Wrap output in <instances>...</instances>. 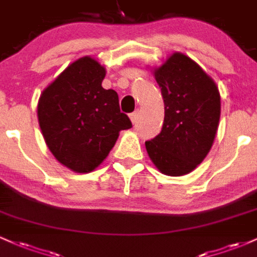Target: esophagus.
I'll use <instances>...</instances> for the list:
<instances>
[{"label":"esophagus","mask_w":257,"mask_h":257,"mask_svg":"<svg viewBox=\"0 0 257 257\" xmlns=\"http://www.w3.org/2000/svg\"><path fill=\"white\" fill-rule=\"evenodd\" d=\"M138 113H139V112L135 111V112H133V113L129 114V117H131V120H132L133 124H135V123H137V120H138Z\"/></svg>","instance_id":"obj_1"}]
</instances>
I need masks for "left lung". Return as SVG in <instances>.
<instances>
[{
  "mask_svg": "<svg viewBox=\"0 0 257 257\" xmlns=\"http://www.w3.org/2000/svg\"><path fill=\"white\" fill-rule=\"evenodd\" d=\"M164 101L162 132L146 141L150 158L161 173L181 176L206 157L219 126L220 93L196 61L174 53L153 71Z\"/></svg>",
  "mask_w": 257,
  "mask_h": 257,
  "instance_id": "left-lung-1",
  "label": "left lung"
}]
</instances>
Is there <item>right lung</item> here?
Listing matches in <instances>:
<instances>
[{
  "mask_svg": "<svg viewBox=\"0 0 257 257\" xmlns=\"http://www.w3.org/2000/svg\"><path fill=\"white\" fill-rule=\"evenodd\" d=\"M105 67L90 57L73 61L41 94L37 116L44 141L72 172L90 173L107 157L132 122L118 95L104 89Z\"/></svg>",
  "mask_w": 257,
  "mask_h": 257,
  "instance_id": "1",
  "label": "right lung"
}]
</instances>
